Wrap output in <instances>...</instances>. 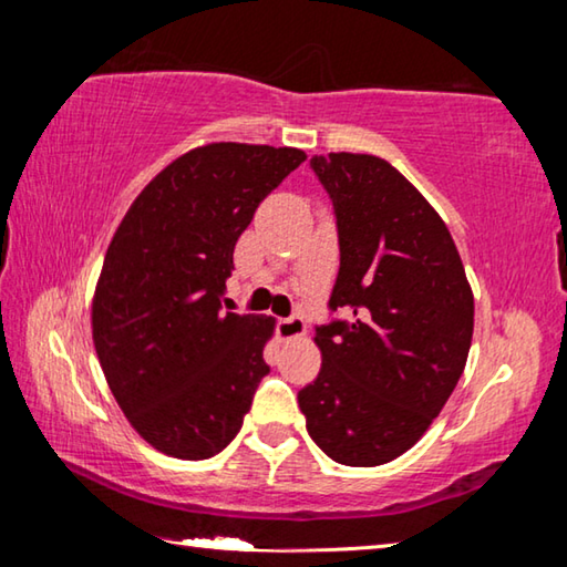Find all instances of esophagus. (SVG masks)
I'll return each instance as SVG.
<instances>
[{"mask_svg": "<svg viewBox=\"0 0 567 567\" xmlns=\"http://www.w3.org/2000/svg\"><path fill=\"white\" fill-rule=\"evenodd\" d=\"M277 332H280L282 340H297L307 332V320L302 315H290V318L277 320Z\"/></svg>", "mask_w": 567, "mask_h": 567, "instance_id": "34e87169", "label": "esophagus"}]
</instances>
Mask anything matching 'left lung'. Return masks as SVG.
Listing matches in <instances>:
<instances>
[{"label":"left lung","instance_id":"left-lung-1","mask_svg":"<svg viewBox=\"0 0 567 567\" xmlns=\"http://www.w3.org/2000/svg\"><path fill=\"white\" fill-rule=\"evenodd\" d=\"M332 203L340 270L315 328L320 375L297 392L307 433L340 465L390 463L453 395L473 340V292L427 199L372 155H312ZM342 311L344 319L337 315Z\"/></svg>","mask_w":567,"mask_h":567}]
</instances>
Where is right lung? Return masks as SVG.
I'll return each instance as SVG.
<instances>
[{"label": "right lung", "instance_id": "right-lung-1", "mask_svg": "<svg viewBox=\"0 0 567 567\" xmlns=\"http://www.w3.org/2000/svg\"><path fill=\"white\" fill-rule=\"evenodd\" d=\"M305 162L295 147L217 142L172 162L112 237L92 307L104 378L162 453L205 460L233 443L260 380L272 318L223 310L239 235Z\"/></svg>", "mask_w": 567, "mask_h": 567}]
</instances>
